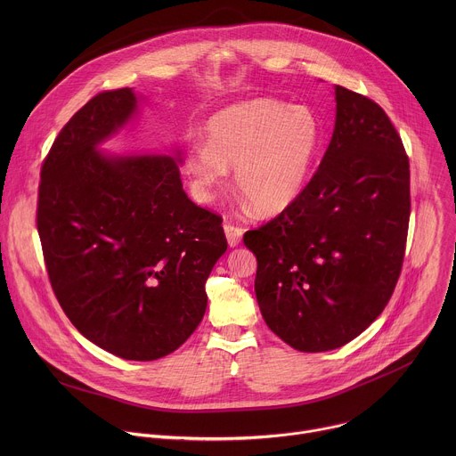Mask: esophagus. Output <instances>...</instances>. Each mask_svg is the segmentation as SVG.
Here are the masks:
<instances>
[{"label":"esophagus","instance_id":"obj_1","mask_svg":"<svg viewBox=\"0 0 456 456\" xmlns=\"http://www.w3.org/2000/svg\"><path fill=\"white\" fill-rule=\"evenodd\" d=\"M224 231H225V238H227V241H229V245H231V247L240 245V241H241V234H243V229H241V227H236V225L225 224V225H224Z\"/></svg>","mask_w":456,"mask_h":456}]
</instances>
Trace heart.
<instances>
[{
	"label": "heart",
	"instance_id": "b5f03b06",
	"mask_svg": "<svg viewBox=\"0 0 456 456\" xmlns=\"http://www.w3.org/2000/svg\"><path fill=\"white\" fill-rule=\"evenodd\" d=\"M322 148V126L303 106L274 99L232 104L211 117L206 142H194L183 169L194 189L209 200L236 167L234 187L257 215L289 209L306 189Z\"/></svg>",
	"mask_w": 456,
	"mask_h": 456
}]
</instances>
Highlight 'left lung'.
<instances>
[{
    "label": "left lung",
    "mask_w": 456,
    "mask_h": 456,
    "mask_svg": "<svg viewBox=\"0 0 456 456\" xmlns=\"http://www.w3.org/2000/svg\"><path fill=\"white\" fill-rule=\"evenodd\" d=\"M410 222V160L384 110L336 86V126L301 197L243 243L267 327L299 352L336 350L380 315Z\"/></svg>",
    "instance_id": "obj_1"
}]
</instances>
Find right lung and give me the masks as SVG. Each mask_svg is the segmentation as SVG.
Masks as SVG:
<instances>
[{"label":"right lung","mask_w":456,"mask_h":456,"mask_svg":"<svg viewBox=\"0 0 456 456\" xmlns=\"http://www.w3.org/2000/svg\"><path fill=\"white\" fill-rule=\"evenodd\" d=\"M137 113L132 88L102 92L61 129L41 167L37 232L74 327L117 357L155 361L197 330L227 240L222 218L187 199L178 151H101Z\"/></svg>","instance_id":"add662e5"}]
</instances>
